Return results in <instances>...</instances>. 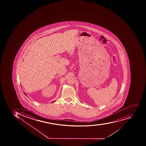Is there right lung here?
<instances>
[{"mask_svg":"<svg viewBox=\"0 0 146 146\" xmlns=\"http://www.w3.org/2000/svg\"><path fill=\"white\" fill-rule=\"evenodd\" d=\"M25 93V95H26V94H25V93Z\"/></svg>","mask_w":146,"mask_h":146,"instance_id":"obj_1","label":"right lung"}]
</instances>
